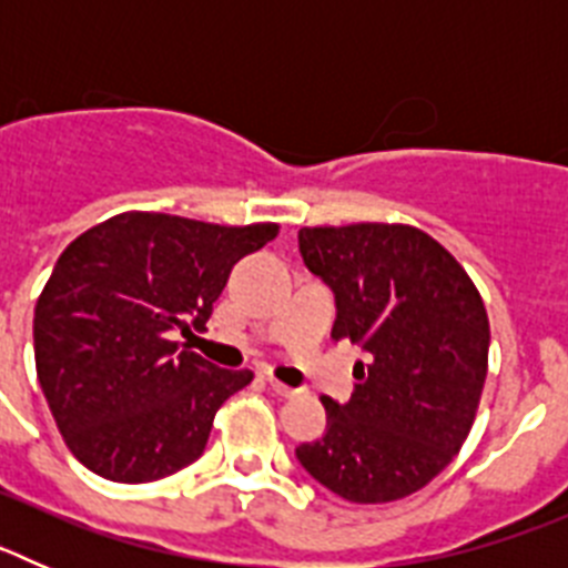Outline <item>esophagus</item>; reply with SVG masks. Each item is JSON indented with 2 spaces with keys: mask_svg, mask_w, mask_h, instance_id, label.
I'll return each mask as SVG.
<instances>
[{
  "mask_svg": "<svg viewBox=\"0 0 568 568\" xmlns=\"http://www.w3.org/2000/svg\"><path fill=\"white\" fill-rule=\"evenodd\" d=\"M270 389H273L278 398H295V395L301 393V389H295V386H287V384H281V381L270 378Z\"/></svg>",
  "mask_w": 568,
  "mask_h": 568,
  "instance_id": "1",
  "label": "esophagus"
}]
</instances>
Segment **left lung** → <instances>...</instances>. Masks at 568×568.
I'll use <instances>...</instances> for the list:
<instances>
[{"label": "left lung", "mask_w": 568, "mask_h": 568, "mask_svg": "<svg viewBox=\"0 0 568 568\" xmlns=\"http://www.w3.org/2000/svg\"><path fill=\"white\" fill-rule=\"evenodd\" d=\"M298 253L335 295L333 341L366 358L355 361L353 398H321L327 433L295 458L353 504L406 498L458 455L478 413L484 301L438 241L406 224L304 227Z\"/></svg>", "instance_id": "8db88e82"}]
</instances>
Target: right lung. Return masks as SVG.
<instances>
[{
	"instance_id": "add662e5",
	"label": "right lung",
	"mask_w": 568,
	"mask_h": 568,
	"mask_svg": "<svg viewBox=\"0 0 568 568\" xmlns=\"http://www.w3.org/2000/svg\"><path fill=\"white\" fill-rule=\"evenodd\" d=\"M275 233L122 213L70 241L37 301L33 353L59 433L90 471L148 484L202 458L219 406L253 373L173 338L204 333L230 270Z\"/></svg>"
}]
</instances>
